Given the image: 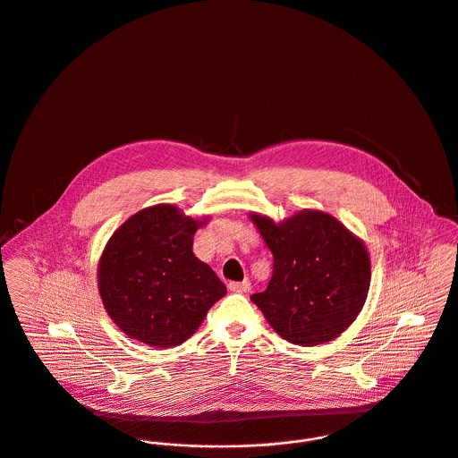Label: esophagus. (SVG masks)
<instances>
[{
  "label": "esophagus",
  "instance_id": "1",
  "mask_svg": "<svg viewBox=\"0 0 458 458\" xmlns=\"http://www.w3.org/2000/svg\"><path fill=\"white\" fill-rule=\"evenodd\" d=\"M230 292H235V293H250L251 292V283L246 279L242 283H230L228 284Z\"/></svg>",
  "mask_w": 458,
  "mask_h": 458
}]
</instances>
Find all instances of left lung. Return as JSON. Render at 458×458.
Segmentation results:
<instances>
[{"mask_svg":"<svg viewBox=\"0 0 458 458\" xmlns=\"http://www.w3.org/2000/svg\"><path fill=\"white\" fill-rule=\"evenodd\" d=\"M274 256L272 279L254 304L288 343L318 346L339 337L360 314L370 286L361 239L328 212L304 208L276 223L250 214Z\"/></svg>","mask_w":458,"mask_h":458,"instance_id":"1","label":"left lung"}]
</instances>
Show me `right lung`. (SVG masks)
Instances as JSON below:
<instances>
[{"label":"right lung","instance_id":"add662e5","mask_svg":"<svg viewBox=\"0 0 458 458\" xmlns=\"http://www.w3.org/2000/svg\"><path fill=\"white\" fill-rule=\"evenodd\" d=\"M204 219L179 207L153 205L130 216L108 239L98 261V292L112 321L153 348H174L202 325L226 295L214 270L193 254Z\"/></svg>","mask_w":458,"mask_h":458}]
</instances>
